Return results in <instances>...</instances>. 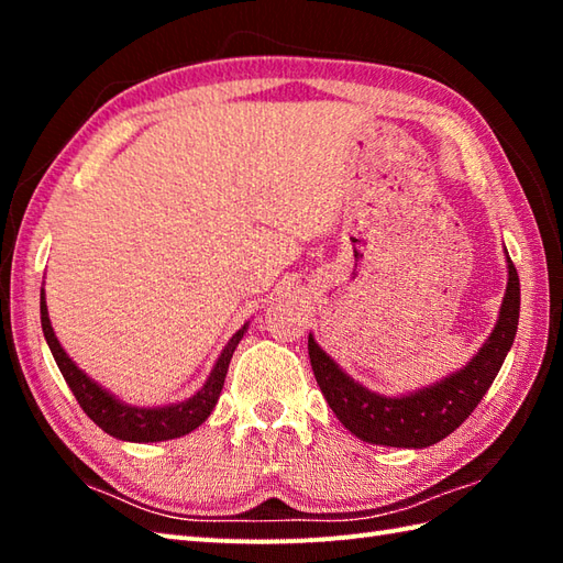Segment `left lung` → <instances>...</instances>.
<instances>
[{
	"label": "left lung",
	"mask_w": 563,
	"mask_h": 563,
	"mask_svg": "<svg viewBox=\"0 0 563 563\" xmlns=\"http://www.w3.org/2000/svg\"><path fill=\"white\" fill-rule=\"evenodd\" d=\"M508 285L494 331L472 361L457 373L442 377L433 385L387 397L355 382L333 357L321 349L309 333V361L317 385L324 394L331 411L355 438L385 448L421 450L448 438L464 423L476 404L492 387L500 365L516 341L520 319V278L506 251Z\"/></svg>",
	"instance_id": "left-lung-1"
}]
</instances>
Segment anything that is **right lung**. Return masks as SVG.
<instances>
[{
	"mask_svg": "<svg viewBox=\"0 0 563 563\" xmlns=\"http://www.w3.org/2000/svg\"><path fill=\"white\" fill-rule=\"evenodd\" d=\"M41 324H43L47 349H51L59 373H63L65 382L69 385L71 394L77 397L84 413H87L101 430H106V433L125 442L174 440V438L188 435L190 430H196L200 423H206L210 411L214 409V404L220 399L227 367H230L234 349L239 345V341L244 339V333L249 329V321H246V324L239 329L230 341H227L220 357L214 361L210 369L206 385H202L194 397L176 404H164V406H135V404L121 401L113 391L101 387L97 379H91L67 355L63 343H59L55 336L51 317H47L43 288H41Z\"/></svg>",
	"mask_w": 563,
	"mask_h": 563,
	"instance_id": "add662e5",
	"label": "right lung"
}]
</instances>
